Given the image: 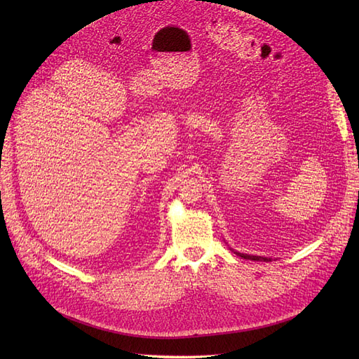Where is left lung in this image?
Masks as SVG:
<instances>
[{"label":"left lung","instance_id":"left-lung-1","mask_svg":"<svg viewBox=\"0 0 359 359\" xmlns=\"http://www.w3.org/2000/svg\"><path fill=\"white\" fill-rule=\"evenodd\" d=\"M234 252V250H233ZM236 255L244 257V259H250V260H259V262H271L272 259L271 257H263V256H255V255H246V253H238V252H234Z\"/></svg>","mask_w":359,"mask_h":359}]
</instances>
